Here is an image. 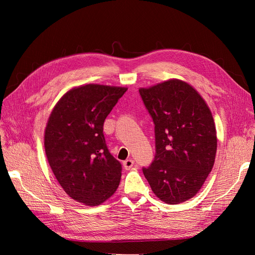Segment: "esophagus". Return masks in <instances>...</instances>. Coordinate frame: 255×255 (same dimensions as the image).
I'll use <instances>...</instances> for the list:
<instances>
[{
	"mask_svg": "<svg viewBox=\"0 0 255 255\" xmlns=\"http://www.w3.org/2000/svg\"><path fill=\"white\" fill-rule=\"evenodd\" d=\"M134 166V160L133 159H127V160H125L123 161V167H125L127 170H128V169H130Z\"/></svg>",
	"mask_w": 255,
	"mask_h": 255,
	"instance_id": "1",
	"label": "esophagus"
}]
</instances>
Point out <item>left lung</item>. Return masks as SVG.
<instances>
[{
  "instance_id": "left-lung-1",
  "label": "left lung",
  "mask_w": 255,
  "mask_h": 255,
  "mask_svg": "<svg viewBox=\"0 0 255 255\" xmlns=\"http://www.w3.org/2000/svg\"><path fill=\"white\" fill-rule=\"evenodd\" d=\"M139 94L154 122L155 156L142 168L161 201L179 204L195 197L212 171L217 134L211 110L186 82L168 80Z\"/></svg>"
}]
</instances>
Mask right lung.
<instances>
[{
    "mask_svg": "<svg viewBox=\"0 0 255 255\" xmlns=\"http://www.w3.org/2000/svg\"><path fill=\"white\" fill-rule=\"evenodd\" d=\"M127 90L99 84L74 87L50 115L45 155L60 186L75 201L100 205L119 186L121 164L107 149L103 125Z\"/></svg>",
    "mask_w": 255,
    "mask_h": 255,
    "instance_id": "obj_1",
    "label": "right lung"
}]
</instances>
